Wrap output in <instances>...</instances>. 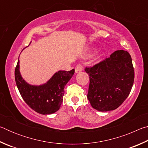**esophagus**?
Wrapping results in <instances>:
<instances>
[{
  "label": "esophagus",
  "mask_w": 148,
  "mask_h": 148,
  "mask_svg": "<svg viewBox=\"0 0 148 148\" xmlns=\"http://www.w3.org/2000/svg\"><path fill=\"white\" fill-rule=\"evenodd\" d=\"M82 71H83L82 65L81 64H77L76 68H75V72H76V73H79V72H81Z\"/></svg>",
  "instance_id": "esophagus-1"
}]
</instances>
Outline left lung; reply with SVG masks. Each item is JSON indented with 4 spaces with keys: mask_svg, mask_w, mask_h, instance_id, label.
<instances>
[{
    "mask_svg": "<svg viewBox=\"0 0 148 148\" xmlns=\"http://www.w3.org/2000/svg\"><path fill=\"white\" fill-rule=\"evenodd\" d=\"M85 71L89 75L87 99L100 112L114 110L128 97L134 79L129 52L117 50L99 63Z\"/></svg>",
    "mask_w": 148,
    "mask_h": 148,
    "instance_id": "1",
    "label": "left lung"
}]
</instances>
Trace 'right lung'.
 <instances>
[{"label":"right lung","instance_id":"add662e5","mask_svg":"<svg viewBox=\"0 0 148 148\" xmlns=\"http://www.w3.org/2000/svg\"><path fill=\"white\" fill-rule=\"evenodd\" d=\"M74 74L71 71H59L46 83L34 86L27 83L19 71V60L15 69V79L22 98L37 113L47 115L59 110L63 101L64 88Z\"/></svg>","mask_w":148,"mask_h":148}]
</instances>
